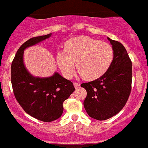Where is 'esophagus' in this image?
<instances>
[{"label":"esophagus","mask_w":148,"mask_h":148,"mask_svg":"<svg viewBox=\"0 0 148 148\" xmlns=\"http://www.w3.org/2000/svg\"><path fill=\"white\" fill-rule=\"evenodd\" d=\"M79 86H80V84L78 83V82H74V86L75 88H78L79 87Z\"/></svg>","instance_id":"esophagus-1"}]
</instances>
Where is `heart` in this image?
<instances>
[{
  "label": "heart",
  "instance_id": "b5f03b06",
  "mask_svg": "<svg viewBox=\"0 0 148 148\" xmlns=\"http://www.w3.org/2000/svg\"><path fill=\"white\" fill-rule=\"evenodd\" d=\"M114 58V49L109 43L86 36L68 40L65 51L57 54V62L64 77H72L77 62L79 74L87 80L97 79L106 74Z\"/></svg>",
  "mask_w": 148,
  "mask_h": 148
}]
</instances>
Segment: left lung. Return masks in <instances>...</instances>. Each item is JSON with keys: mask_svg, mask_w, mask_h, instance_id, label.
<instances>
[{"mask_svg": "<svg viewBox=\"0 0 148 148\" xmlns=\"http://www.w3.org/2000/svg\"><path fill=\"white\" fill-rule=\"evenodd\" d=\"M114 51L112 64L97 79L81 84L87 91L83 105L87 114L97 120L115 116L125 106L131 91L132 62L121 42L110 39Z\"/></svg>", "mask_w": 148, "mask_h": 148, "instance_id": "8db88e82", "label": "left lung"}]
</instances>
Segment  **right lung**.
<instances>
[{
  "label": "right lung",
  "mask_w": 148,
  "mask_h": 148,
  "mask_svg": "<svg viewBox=\"0 0 148 148\" xmlns=\"http://www.w3.org/2000/svg\"><path fill=\"white\" fill-rule=\"evenodd\" d=\"M51 34L30 38L18 49L12 62L11 82L20 106L30 116L42 122H52L61 116L62 104L74 91L73 82L58 73L46 78L34 77L23 64V51L49 38Z\"/></svg>",
  "instance_id": "right-lung-1"
}]
</instances>
